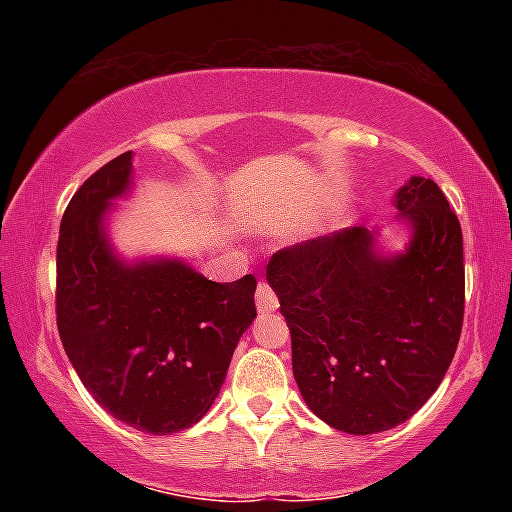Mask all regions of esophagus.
<instances>
[{"mask_svg":"<svg viewBox=\"0 0 512 512\" xmlns=\"http://www.w3.org/2000/svg\"><path fill=\"white\" fill-rule=\"evenodd\" d=\"M255 301H257V310H260L262 315H272L274 310L279 308V298H276L274 289L267 284V281H260V286H257V293H255Z\"/></svg>","mask_w":512,"mask_h":512,"instance_id":"34e87169","label":"esophagus"}]
</instances>
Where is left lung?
I'll use <instances>...</instances> for the list:
<instances>
[{
	"instance_id": "8db88e82",
	"label": "left lung",
	"mask_w": 512,
	"mask_h": 512,
	"mask_svg": "<svg viewBox=\"0 0 512 512\" xmlns=\"http://www.w3.org/2000/svg\"><path fill=\"white\" fill-rule=\"evenodd\" d=\"M395 207L411 226L399 255H378L373 233L354 226L274 252L267 264L305 404L354 436L390 431L424 407L462 332L457 214L428 178H411Z\"/></svg>"
}]
</instances>
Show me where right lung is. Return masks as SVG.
I'll use <instances>...</instances> for the list:
<instances>
[{
    "label": "right lung",
    "instance_id": "obj_1",
    "mask_svg": "<svg viewBox=\"0 0 512 512\" xmlns=\"http://www.w3.org/2000/svg\"><path fill=\"white\" fill-rule=\"evenodd\" d=\"M132 151L88 178L57 240V330L81 383L115 419L154 436L190 428L219 395L255 320L252 274L231 284L178 260L122 264L103 211L125 195Z\"/></svg>",
    "mask_w": 512,
    "mask_h": 512
}]
</instances>
